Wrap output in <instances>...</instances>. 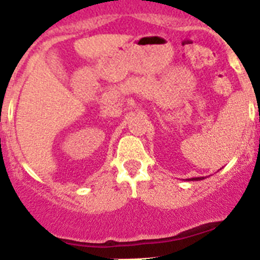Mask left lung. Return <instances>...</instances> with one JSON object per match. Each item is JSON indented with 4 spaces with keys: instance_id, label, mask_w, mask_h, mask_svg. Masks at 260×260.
Here are the masks:
<instances>
[{
    "instance_id": "left-lung-1",
    "label": "left lung",
    "mask_w": 260,
    "mask_h": 260,
    "mask_svg": "<svg viewBox=\"0 0 260 260\" xmlns=\"http://www.w3.org/2000/svg\"><path fill=\"white\" fill-rule=\"evenodd\" d=\"M201 180H204V177H195V178H189L187 181H201Z\"/></svg>"
}]
</instances>
